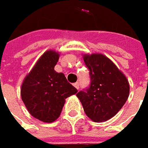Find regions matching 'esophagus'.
<instances>
[{"mask_svg":"<svg viewBox=\"0 0 148 148\" xmlns=\"http://www.w3.org/2000/svg\"><path fill=\"white\" fill-rule=\"evenodd\" d=\"M74 86L76 88L77 90H79V82H76V83H74Z\"/></svg>","mask_w":148,"mask_h":148,"instance_id":"esophagus-1","label":"esophagus"}]
</instances>
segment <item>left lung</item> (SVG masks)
Masks as SVG:
<instances>
[{
  "instance_id": "left-lung-1",
  "label": "left lung",
  "mask_w": 148,
  "mask_h": 148,
  "mask_svg": "<svg viewBox=\"0 0 148 148\" xmlns=\"http://www.w3.org/2000/svg\"><path fill=\"white\" fill-rule=\"evenodd\" d=\"M90 86L77 93L84 111L94 122H104L117 114L127 101L130 85L125 75L112 61L100 53L85 54Z\"/></svg>"
}]
</instances>
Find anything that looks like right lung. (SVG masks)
Listing matches in <instances>:
<instances>
[{"label": "right lung", "instance_id": "1", "mask_svg": "<svg viewBox=\"0 0 148 148\" xmlns=\"http://www.w3.org/2000/svg\"><path fill=\"white\" fill-rule=\"evenodd\" d=\"M58 59V52L47 51L21 86V97L29 113L45 123L55 121L60 116L65 99L78 92L64 74L54 70Z\"/></svg>", "mask_w": 148, "mask_h": 148}]
</instances>
